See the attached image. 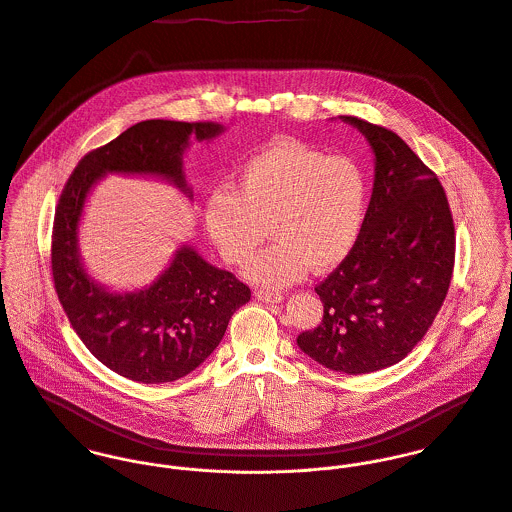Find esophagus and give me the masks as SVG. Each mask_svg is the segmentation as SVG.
I'll return each instance as SVG.
<instances>
[{"label": "esophagus", "instance_id": "1", "mask_svg": "<svg viewBox=\"0 0 512 512\" xmlns=\"http://www.w3.org/2000/svg\"><path fill=\"white\" fill-rule=\"evenodd\" d=\"M255 297L263 303H281L283 301V293L279 291H269V289H257Z\"/></svg>", "mask_w": 512, "mask_h": 512}]
</instances>
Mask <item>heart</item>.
<instances>
[{
    "instance_id": "obj_1",
    "label": "heart",
    "mask_w": 512,
    "mask_h": 512,
    "mask_svg": "<svg viewBox=\"0 0 512 512\" xmlns=\"http://www.w3.org/2000/svg\"><path fill=\"white\" fill-rule=\"evenodd\" d=\"M368 209V180L350 156H328L303 142L281 140L251 156L235 190L205 200V229L229 265H241L271 233L243 275L263 287H287L340 265L354 249Z\"/></svg>"
}]
</instances>
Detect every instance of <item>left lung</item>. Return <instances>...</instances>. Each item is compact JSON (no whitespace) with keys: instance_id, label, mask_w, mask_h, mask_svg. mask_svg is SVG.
<instances>
[{"instance_id":"1","label":"left lung","mask_w":512,"mask_h":512,"mask_svg":"<svg viewBox=\"0 0 512 512\" xmlns=\"http://www.w3.org/2000/svg\"><path fill=\"white\" fill-rule=\"evenodd\" d=\"M342 120L374 150V190L354 249L314 287L322 322L297 344L330 370L368 374L404 360L431 328L453 277L455 225L437 174L396 132Z\"/></svg>"}]
</instances>
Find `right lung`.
I'll use <instances>...</instances> for the list:
<instances>
[{"label":"right lung","mask_w":512,"mask_h":512,"mask_svg":"<svg viewBox=\"0 0 512 512\" xmlns=\"http://www.w3.org/2000/svg\"><path fill=\"white\" fill-rule=\"evenodd\" d=\"M217 122L144 120L81 158L55 209L51 271L59 303L89 352L112 372L142 384H164L194 372L221 342L231 314L251 299L233 273L182 247L154 285L108 293L89 279L77 251L87 194L106 172L152 174L188 196L182 152L190 136L211 140Z\"/></svg>","instance_id":"1"}]
</instances>
